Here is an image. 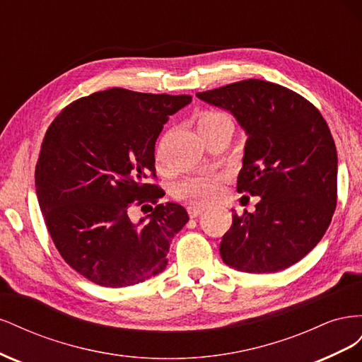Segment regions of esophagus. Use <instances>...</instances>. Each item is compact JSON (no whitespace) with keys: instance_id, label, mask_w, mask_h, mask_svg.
<instances>
[{"instance_id":"obj_1","label":"esophagus","mask_w":362,"mask_h":362,"mask_svg":"<svg viewBox=\"0 0 362 362\" xmlns=\"http://www.w3.org/2000/svg\"><path fill=\"white\" fill-rule=\"evenodd\" d=\"M205 208H206L205 204H194L193 202L187 206V213L190 217H198L202 211H205Z\"/></svg>"}]
</instances>
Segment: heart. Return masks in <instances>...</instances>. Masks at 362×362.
I'll return each mask as SVG.
<instances>
[{
  "mask_svg": "<svg viewBox=\"0 0 362 362\" xmlns=\"http://www.w3.org/2000/svg\"><path fill=\"white\" fill-rule=\"evenodd\" d=\"M196 128L199 134L204 137L221 128H231L233 120L225 112L221 110H204L196 117ZM218 190V180L210 175H199L178 184L175 196L180 199H190V201H210L217 194Z\"/></svg>",
  "mask_w": 362,
  "mask_h": 362,
  "instance_id": "heart-1",
  "label": "heart"
}]
</instances>
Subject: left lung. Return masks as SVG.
I'll return each mask as SVG.
<instances>
[{"instance_id":"1","label":"left lung","mask_w":362,"mask_h":362,"mask_svg":"<svg viewBox=\"0 0 362 362\" xmlns=\"http://www.w3.org/2000/svg\"><path fill=\"white\" fill-rule=\"evenodd\" d=\"M246 131L237 192L259 196L255 213H233L225 264L247 273L293 266L317 246L337 206V149L320 112L287 87L243 80L198 92ZM234 211V210H233Z\"/></svg>"}]
</instances>
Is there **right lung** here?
<instances>
[{"mask_svg":"<svg viewBox=\"0 0 362 362\" xmlns=\"http://www.w3.org/2000/svg\"><path fill=\"white\" fill-rule=\"evenodd\" d=\"M190 101L115 87L71 103L47 129L35 173L39 205L62 258L86 279L119 288L166 269L189 214L161 204L164 192L148 180L157 178L163 125ZM139 206L150 214L134 223Z\"/></svg>","mask_w":362,"mask_h":362,"instance_id":"1","label":"right lung"}]
</instances>
